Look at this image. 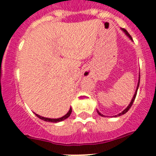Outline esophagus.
Segmentation results:
<instances>
[{
    "label": "esophagus",
    "instance_id": "1",
    "mask_svg": "<svg viewBox=\"0 0 156 156\" xmlns=\"http://www.w3.org/2000/svg\"><path fill=\"white\" fill-rule=\"evenodd\" d=\"M85 75H89V73H85Z\"/></svg>",
    "mask_w": 156,
    "mask_h": 156
}]
</instances>
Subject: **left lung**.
I'll use <instances>...</instances> for the list:
<instances>
[{
  "mask_svg": "<svg viewBox=\"0 0 156 156\" xmlns=\"http://www.w3.org/2000/svg\"><path fill=\"white\" fill-rule=\"evenodd\" d=\"M121 30H122V31L124 32V34H126V35L128 37H129V39L131 40V41H133V40H132L131 36H130V35H129V34H128V32L126 31V30H125V29H121ZM139 83H140V73H139V79H138V83H137V89H136V90H135V93H134V94H133V98H132L131 101H130V103H129V104L128 105L127 107H126V108H125V109L123 110V111H122V112H120V113H119V114H117V115H114V116H115V117H117V116H120V115H124L125 113H126V112H127L128 110H129V108H130V107H131L132 105H133V101H134L135 98H136V95H137V90H138V87H139ZM97 112H98V115H101V116H105L104 115H102V114L101 113V112H100L98 111V110H97Z\"/></svg>",
  "mask_w": 156,
  "mask_h": 156,
  "instance_id": "left-lung-1",
  "label": "left lung"
}]
</instances>
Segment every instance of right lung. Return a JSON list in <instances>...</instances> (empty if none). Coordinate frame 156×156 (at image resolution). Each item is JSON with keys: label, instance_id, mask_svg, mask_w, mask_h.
Segmentation results:
<instances>
[{"label": "right lung", "instance_id": "1", "mask_svg": "<svg viewBox=\"0 0 156 156\" xmlns=\"http://www.w3.org/2000/svg\"><path fill=\"white\" fill-rule=\"evenodd\" d=\"M71 112H72V108H70L69 110V112H67V113L65 115H63L62 117H61V118H58V119H51V118H47V117H43L41 116V115H37V114L35 113V115H37L38 118H40L41 119H42V120L44 121H46V122H61V121H63L65 120L66 119H67L68 117H69V115H71Z\"/></svg>", "mask_w": 156, "mask_h": 156}]
</instances>
